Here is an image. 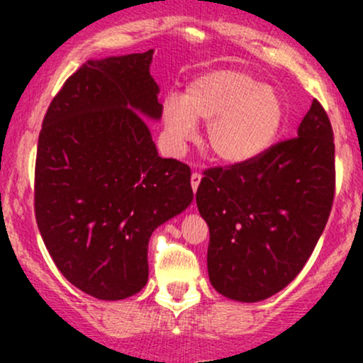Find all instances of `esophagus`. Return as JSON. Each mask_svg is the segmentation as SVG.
Returning <instances> with one entry per match:
<instances>
[{"label":"esophagus","mask_w":363,"mask_h":363,"mask_svg":"<svg viewBox=\"0 0 363 363\" xmlns=\"http://www.w3.org/2000/svg\"><path fill=\"white\" fill-rule=\"evenodd\" d=\"M199 182H201V174H199V172L191 174V187H193L194 193H196V189H198Z\"/></svg>","instance_id":"34e87169"}]
</instances>
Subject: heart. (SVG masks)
<instances>
[{
  "mask_svg": "<svg viewBox=\"0 0 363 363\" xmlns=\"http://www.w3.org/2000/svg\"><path fill=\"white\" fill-rule=\"evenodd\" d=\"M281 99L239 69L199 74L186 94L167 95L162 106L165 133L176 147L196 136V121H206L210 152L225 164H245L273 147L283 124Z\"/></svg>",
  "mask_w": 363,
  "mask_h": 363,
  "instance_id": "obj_1",
  "label": "heart"
}]
</instances>
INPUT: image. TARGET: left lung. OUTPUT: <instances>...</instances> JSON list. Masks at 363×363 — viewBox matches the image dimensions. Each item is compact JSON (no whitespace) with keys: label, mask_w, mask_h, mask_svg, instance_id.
I'll return each mask as SVG.
<instances>
[{"label":"left lung","mask_w":363,"mask_h":363,"mask_svg":"<svg viewBox=\"0 0 363 363\" xmlns=\"http://www.w3.org/2000/svg\"><path fill=\"white\" fill-rule=\"evenodd\" d=\"M335 199V138L319 101L297 138L245 164L205 170L196 205L210 227L213 289L259 302L285 289L314 251Z\"/></svg>","instance_id":"obj_1"}]
</instances>
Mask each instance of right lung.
<instances>
[{
    "instance_id": "obj_1",
    "label": "right lung",
    "mask_w": 363,
    "mask_h": 363,
    "mask_svg": "<svg viewBox=\"0 0 363 363\" xmlns=\"http://www.w3.org/2000/svg\"><path fill=\"white\" fill-rule=\"evenodd\" d=\"M147 52L91 60L52 99L35 160V220L57 269L101 301L148 281L153 230L193 201L191 169L158 157L160 119Z\"/></svg>"
}]
</instances>
